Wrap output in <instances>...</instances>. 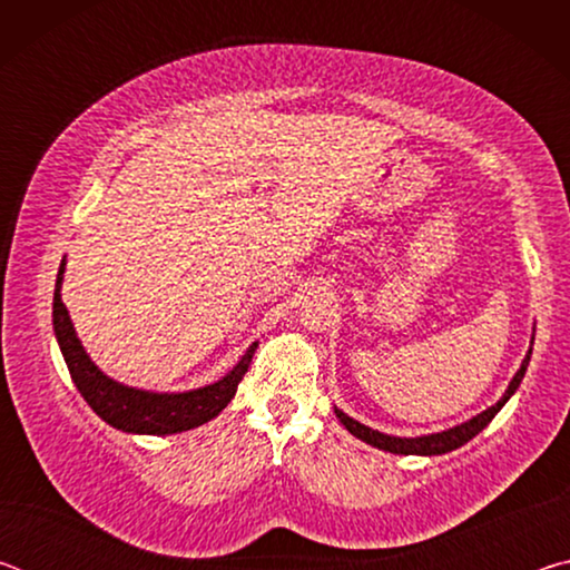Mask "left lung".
<instances>
[{"label": "left lung", "instance_id": "8db88e82", "mask_svg": "<svg viewBox=\"0 0 570 570\" xmlns=\"http://www.w3.org/2000/svg\"><path fill=\"white\" fill-rule=\"evenodd\" d=\"M530 354H533V342H530V350L525 354L523 364H520V370L515 372V377L510 380L508 390L503 397H500L493 407H488L485 412L475 414V417L458 424V428H450V430H442L435 432V435H420V438H397V435H384L380 430H372L366 428V424L356 422L350 414H344L340 407H334V414L340 417V422L344 424L346 430L352 432L354 438H360L362 442L372 448H380L384 452H394V455H445V452H452L465 445L472 438L482 432L490 424V420L495 417V414L503 410V404L513 397L515 390L520 387V382L525 377V370H528V362H530Z\"/></svg>", "mask_w": 570, "mask_h": 570}]
</instances>
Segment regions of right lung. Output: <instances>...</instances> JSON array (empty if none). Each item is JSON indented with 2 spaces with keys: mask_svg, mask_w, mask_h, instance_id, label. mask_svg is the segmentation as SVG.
<instances>
[{
  "mask_svg": "<svg viewBox=\"0 0 570 570\" xmlns=\"http://www.w3.org/2000/svg\"><path fill=\"white\" fill-rule=\"evenodd\" d=\"M62 278H65V258L57 272L55 282V302H52V324L55 336L60 344L67 370L75 387L80 390L85 402L92 412L102 417L115 430L130 432V435H176L218 417V412L234 400L238 382L248 372L250 356H254L258 342H254L240 356L238 364L226 377H220L206 387L188 392H150L128 387V384L115 382L108 377L98 364L85 352L82 342L77 340V332L70 320V312L62 304Z\"/></svg>",
  "mask_w": 570,
  "mask_h": 570,
  "instance_id": "add662e5",
  "label": "right lung"
}]
</instances>
